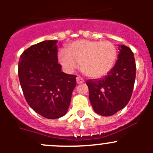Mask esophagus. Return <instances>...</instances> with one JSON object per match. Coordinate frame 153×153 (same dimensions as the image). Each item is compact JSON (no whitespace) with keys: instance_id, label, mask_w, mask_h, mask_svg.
Listing matches in <instances>:
<instances>
[{"instance_id":"esophagus-1","label":"esophagus","mask_w":153,"mask_h":153,"mask_svg":"<svg viewBox=\"0 0 153 153\" xmlns=\"http://www.w3.org/2000/svg\"><path fill=\"white\" fill-rule=\"evenodd\" d=\"M76 82L78 84H83V83L84 82V80L82 78H81V76H78L76 78Z\"/></svg>"}]
</instances>
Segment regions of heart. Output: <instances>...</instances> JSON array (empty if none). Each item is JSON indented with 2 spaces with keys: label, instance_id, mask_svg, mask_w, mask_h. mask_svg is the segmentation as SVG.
I'll use <instances>...</instances> for the list:
<instances>
[{
  "label": "heart",
  "instance_id": "obj_1",
  "mask_svg": "<svg viewBox=\"0 0 153 153\" xmlns=\"http://www.w3.org/2000/svg\"><path fill=\"white\" fill-rule=\"evenodd\" d=\"M117 55L116 47L110 41L80 40L69 44L67 51H60L58 59L67 72H72L81 64L84 75L99 78L113 68Z\"/></svg>",
  "mask_w": 153,
  "mask_h": 153
}]
</instances>
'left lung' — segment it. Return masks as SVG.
I'll return each mask as SVG.
<instances>
[{"mask_svg": "<svg viewBox=\"0 0 153 153\" xmlns=\"http://www.w3.org/2000/svg\"><path fill=\"white\" fill-rule=\"evenodd\" d=\"M116 64L105 77L86 81L94 111L104 116L114 115L130 100L135 80V58L130 48L118 45Z\"/></svg>", "mask_w": 153, "mask_h": 153, "instance_id": "1", "label": "left lung"}]
</instances>
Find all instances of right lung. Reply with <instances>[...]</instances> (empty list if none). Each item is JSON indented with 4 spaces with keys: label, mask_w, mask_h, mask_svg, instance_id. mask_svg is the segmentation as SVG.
Listing matches in <instances>:
<instances>
[{
    "label": "right lung",
    "mask_w": 153,
    "mask_h": 153,
    "mask_svg": "<svg viewBox=\"0 0 153 153\" xmlns=\"http://www.w3.org/2000/svg\"><path fill=\"white\" fill-rule=\"evenodd\" d=\"M57 41H44L26 49L20 56L18 77L24 97L35 112L49 119L67 113L76 75L61 72Z\"/></svg>",
    "instance_id": "add662e5"
}]
</instances>
